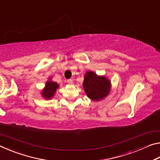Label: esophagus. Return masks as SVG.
I'll return each mask as SVG.
<instances>
[{
    "instance_id": "1",
    "label": "esophagus",
    "mask_w": 160,
    "mask_h": 160,
    "mask_svg": "<svg viewBox=\"0 0 160 160\" xmlns=\"http://www.w3.org/2000/svg\"><path fill=\"white\" fill-rule=\"evenodd\" d=\"M67 82L70 84V85H72V84H73V81H72V79H68L67 80Z\"/></svg>"
}]
</instances>
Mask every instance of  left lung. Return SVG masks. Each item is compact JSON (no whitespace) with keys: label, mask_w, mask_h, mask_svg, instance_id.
Listing matches in <instances>:
<instances>
[{"label":"left lung","mask_w":160,"mask_h":160,"mask_svg":"<svg viewBox=\"0 0 160 160\" xmlns=\"http://www.w3.org/2000/svg\"><path fill=\"white\" fill-rule=\"evenodd\" d=\"M82 85L87 96L94 101L104 99L111 90L109 80L105 76H99L91 70L85 73Z\"/></svg>","instance_id":"1"}]
</instances>
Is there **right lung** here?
I'll use <instances>...</instances> for the list:
<instances>
[{
    "label": "right lung",
    "instance_id": "right-lung-1",
    "mask_svg": "<svg viewBox=\"0 0 160 160\" xmlns=\"http://www.w3.org/2000/svg\"><path fill=\"white\" fill-rule=\"evenodd\" d=\"M58 88L59 85L57 82H55L50 80H48L46 82L45 88L42 92V95L44 97V99H51L54 96V94Z\"/></svg>",
    "mask_w": 160,
    "mask_h": 160
}]
</instances>
